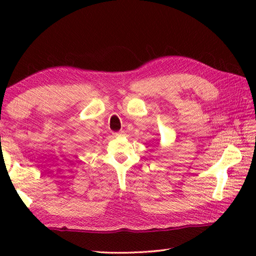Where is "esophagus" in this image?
I'll use <instances>...</instances> for the list:
<instances>
[{
  "mask_svg": "<svg viewBox=\"0 0 256 256\" xmlns=\"http://www.w3.org/2000/svg\"><path fill=\"white\" fill-rule=\"evenodd\" d=\"M124 132L123 131H120V132H116V133H113V135L114 136H118V135H122Z\"/></svg>",
  "mask_w": 256,
  "mask_h": 256,
  "instance_id": "1",
  "label": "esophagus"
}]
</instances>
